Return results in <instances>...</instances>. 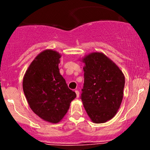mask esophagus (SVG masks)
<instances>
[{"mask_svg": "<svg viewBox=\"0 0 150 150\" xmlns=\"http://www.w3.org/2000/svg\"><path fill=\"white\" fill-rule=\"evenodd\" d=\"M75 93H76V96H77V98L79 97V96H80V92H79L78 90H75Z\"/></svg>", "mask_w": 150, "mask_h": 150, "instance_id": "1", "label": "esophagus"}]
</instances>
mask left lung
Masks as SVG:
<instances>
[{
  "label": "left lung",
  "instance_id": "obj_1",
  "mask_svg": "<svg viewBox=\"0 0 150 150\" xmlns=\"http://www.w3.org/2000/svg\"><path fill=\"white\" fill-rule=\"evenodd\" d=\"M85 63L82 99L94 123H106L118 112L123 97L125 76L118 66L101 52L89 53Z\"/></svg>",
  "mask_w": 150,
  "mask_h": 150
}]
</instances>
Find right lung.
Instances as JSON below:
<instances>
[{"label":"right lung","mask_w":150,"mask_h":150,"mask_svg":"<svg viewBox=\"0 0 150 150\" xmlns=\"http://www.w3.org/2000/svg\"><path fill=\"white\" fill-rule=\"evenodd\" d=\"M61 54L46 49L37 55L26 70L22 87L33 112L45 121L58 123L76 97L60 74Z\"/></svg>","instance_id":"obj_1"}]
</instances>
